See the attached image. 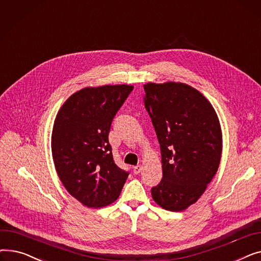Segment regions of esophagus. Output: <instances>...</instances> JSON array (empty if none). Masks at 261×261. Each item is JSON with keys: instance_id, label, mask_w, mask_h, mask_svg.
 Listing matches in <instances>:
<instances>
[{"instance_id": "1", "label": "esophagus", "mask_w": 261, "mask_h": 261, "mask_svg": "<svg viewBox=\"0 0 261 261\" xmlns=\"http://www.w3.org/2000/svg\"><path fill=\"white\" fill-rule=\"evenodd\" d=\"M142 169H143V167L141 166V165H138V166H134L133 167V172L135 173V174H139L141 171H142Z\"/></svg>"}]
</instances>
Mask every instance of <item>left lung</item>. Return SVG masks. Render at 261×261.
Masks as SVG:
<instances>
[{"mask_svg": "<svg viewBox=\"0 0 261 261\" xmlns=\"http://www.w3.org/2000/svg\"><path fill=\"white\" fill-rule=\"evenodd\" d=\"M144 89L163 168L152 199L164 210L182 212L199 200L217 173L222 153L220 121L206 97L188 85L149 82Z\"/></svg>", "mask_w": 261, "mask_h": 261, "instance_id": "8db88e82", "label": "left lung"}]
</instances>
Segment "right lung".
I'll list each match as a JSON object with an SVG mask.
<instances>
[{
    "mask_svg": "<svg viewBox=\"0 0 261 261\" xmlns=\"http://www.w3.org/2000/svg\"><path fill=\"white\" fill-rule=\"evenodd\" d=\"M133 86L88 87L62 105L54 121L51 154L68 194L87 207L113 203L129 172L114 163L109 132Z\"/></svg>",
    "mask_w": 261,
    "mask_h": 261,
    "instance_id": "right-lung-1",
    "label": "right lung"
}]
</instances>
